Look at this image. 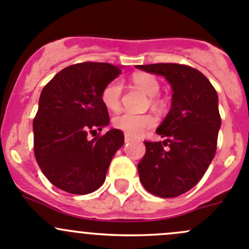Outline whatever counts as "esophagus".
<instances>
[{
    "label": "esophagus",
    "instance_id": "1",
    "mask_svg": "<svg viewBox=\"0 0 249 249\" xmlns=\"http://www.w3.org/2000/svg\"><path fill=\"white\" fill-rule=\"evenodd\" d=\"M131 137H130V136H127V135H125V142H130V141H131Z\"/></svg>",
    "mask_w": 249,
    "mask_h": 249
}]
</instances>
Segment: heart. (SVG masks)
<instances>
[{"instance_id": "obj_1", "label": "heart", "mask_w": 249, "mask_h": 249, "mask_svg": "<svg viewBox=\"0 0 249 249\" xmlns=\"http://www.w3.org/2000/svg\"><path fill=\"white\" fill-rule=\"evenodd\" d=\"M135 85L141 89L149 97H156L159 93L160 86L158 80L151 74L140 73L132 78ZM123 81L120 79H114L106 85L102 91V102L108 109L117 110L120 107L122 98ZM113 125L118 130H122L125 135L130 137H140L148 129L156 125V118L151 114H135V113H120L113 119Z\"/></svg>"}]
</instances>
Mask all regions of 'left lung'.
Listing matches in <instances>:
<instances>
[{
    "instance_id": "obj_1",
    "label": "left lung",
    "mask_w": 249,
    "mask_h": 249,
    "mask_svg": "<svg viewBox=\"0 0 249 249\" xmlns=\"http://www.w3.org/2000/svg\"><path fill=\"white\" fill-rule=\"evenodd\" d=\"M137 68L164 76L173 90L170 110L156 130L164 141H144L146 153L137 164L140 180L149 194L173 198L196 186L215 156L221 125L218 93L191 67L158 63Z\"/></svg>"
}]
</instances>
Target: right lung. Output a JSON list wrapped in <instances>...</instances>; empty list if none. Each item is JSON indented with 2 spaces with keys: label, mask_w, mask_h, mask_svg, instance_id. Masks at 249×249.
Listing matches in <instances>:
<instances>
[{
  "label": "right lung",
  "mask_w": 249,
  "mask_h": 249,
  "mask_svg": "<svg viewBox=\"0 0 249 249\" xmlns=\"http://www.w3.org/2000/svg\"><path fill=\"white\" fill-rule=\"evenodd\" d=\"M120 67L108 63L74 64L55 74L43 88L34 119V153L43 175L58 189L88 195L100 189L124 134L110 129L102 91L118 78ZM95 136V135H93Z\"/></svg>",
  "instance_id": "right-lung-1"
}]
</instances>
